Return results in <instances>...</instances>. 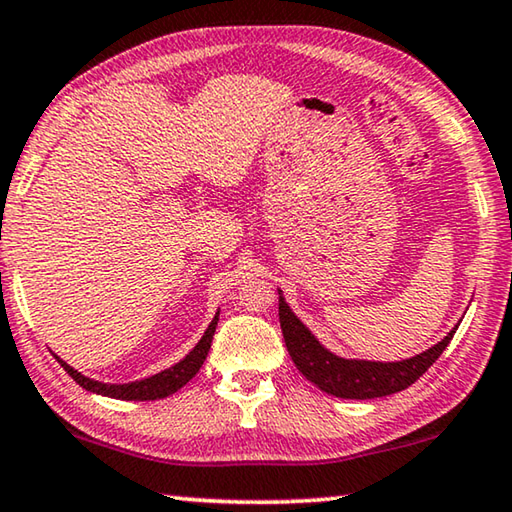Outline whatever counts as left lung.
<instances>
[{
  "label": "left lung",
  "mask_w": 512,
  "mask_h": 512,
  "mask_svg": "<svg viewBox=\"0 0 512 512\" xmlns=\"http://www.w3.org/2000/svg\"><path fill=\"white\" fill-rule=\"evenodd\" d=\"M278 314L282 337H285L287 351L298 371L307 380H312L316 387L337 396V399H378V396L401 392V389L417 383L431 369V364L440 358L444 348L449 346L451 337L456 335V328H453L440 344H435L421 355H415V358L403 362L383 364L342 360L316 342L312 332L296 319V314L289 310V305L282 296Z\"/></svg>",
  "instance_id": "8db88e82"
}]
</instances>
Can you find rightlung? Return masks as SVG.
<instances>
[{"label":"right lung","mask_w":512,"mask_h":512,"mask_svg":"<svg viewBox=\"0 0 512 512\" xmlns=\"http://www.w3.org/2000/svg\"><path fill=\"white\" fill-rule=\"evenodd\" d=\"M216 323H218V314L214 316V321L209 323V328L205 335H202L200 342L196 344V348L186 355L182 362H177L175 367H170L166 371L157 373V376L139 380V383H129V385H104L97 383V380H91L86 376H81L79 371H75L72 367H68L66 362H61V367L68 371V376L75 380L77 385H81L88 392L102 394V396H111V399H120V401H154V399H166V396L175 394L177 389L184 387L189 380L196 376L200 371L202 362H205L209 348H212V339L216 332Z\"/></svg>","instance_id":"add662e5"}]
</instances>
